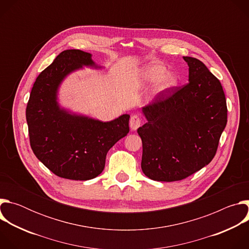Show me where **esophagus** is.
Returning <instances> with one entry per match:
<instances>
[{"instance_id":"34e87169","label":"esophagus","mask_w":249,"mask_h":249,"mask_svg":"<svg viewBox=\"0 0 249 249\" xmlns=\"http://www.w3.org/2000/svg\"><path fill=\"white\" fill-rule=\"evenodd\" d=\"M141 126V119L138 115H133L130 119V128L132 131H136Z\"/></svg>"}]
</instances>
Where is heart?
I'll return each mask as SVG.
<instances>
[{
	"instance_id": "obj_1",
	"label": "heart",
	"mask_w": 249,
	"mask_h": 249,
	"mask_svg": "<svg viewBox=\"0 0 249 249\" xmlns=\"http://www.w3.org/2000/svg\"><path fill=\"white\" fill-rule=\"evenodd\" d=\"M138 79L142 84H155L158 92L168 91L178 86V78L171 72L166 73L165 67L158 64H149L141 69Z\"/></svg>"
}]
</instances>
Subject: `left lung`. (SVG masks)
I'll return each instance as SVG.
<instances>
[{
  "instance_id": "1",
  "label": "left lung",
  "mask_w": 249,
  "mask_h": 249,
  "mask_svg": "<svg viewBox=\"0 0 249 249\" xmlns=\"http://www.w3.org/2000/svg\"><path fill=\"white\" fill-rule=\"evenodd\" d=\"M188 84L160 92L142 108L147 122L137 130L143 143L142 170L156 181H177L215 157L227 125V102L220 81L200 60L183 57Z\"/></svg>"
}]
</instances>
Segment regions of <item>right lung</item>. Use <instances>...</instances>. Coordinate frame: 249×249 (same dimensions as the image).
<instances>
[{
    "label": "right lung",
    "mask_w": 249,
    "mask_h": 249,
    "mask_svg": "<svg viewBox=\"0 0 249 249\" xmlns=\"http://www.w3.org/2000/svg\"><path fill=\"white\" fill-rule=\"evenodd\" d=\"M91 54L65 50L35 81L26 106L30 146L54 174L72 180H89L105 165L107 152L129 133V114L102 122L61 106L59 89L65 79L89 67L100 70Z\"/></svg>",
    "instance_id": "1"
}]
</instances>
